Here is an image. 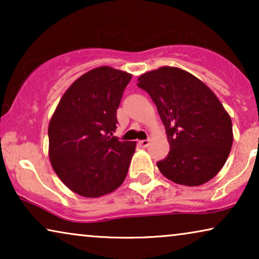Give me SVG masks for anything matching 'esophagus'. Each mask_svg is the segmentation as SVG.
<instances>
[{"label":"esophagus","instance_id":"34e87169","mask_svg":"<svg viewBox=\"0 0 259 259\" xmlns=\"http://www.w3.org/2000/svg\"><path fill=\"white\" fill-rule=\"evenodd\" d=\"M139 145L141 147H147L148 145H150V140L146 139V140H140L139 141Z\"/></svg>","mask_w":259,"mask_h":259}]
</instances>
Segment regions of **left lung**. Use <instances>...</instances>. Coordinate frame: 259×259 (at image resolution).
Returning <instances> with one entry per match:
<instances>
[{"label":"left lung","instance_id":"1","mask_svg":"<svg viewBox=\"0 0 259 259\" xmlns=\"http://www.w3.org/2000/svg\"><path fill=\"white\" fill-rule=\"evenodd\" d=\"M138 81L157 106L171 147L167 157L157 162L159 171L180 185L207 183L231 151L229 113L203 81L177 67H160Z\"/></svg>","mask_w":259,"mask_h":259}]
</instances>
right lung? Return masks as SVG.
I'll return each mask as SVG.
<instances>
[{"label":"right lung","mask_w":259,"mask_h":259,"mask_svg":"<svg viewBox=\"0 0 259 259\" xmlns=\"http://www.w3.org/2000/svg\"><path fill=\"white\" fill-rule=\"evenodd\" d=\"M132 79L104 66L84 73L62 95L48 127L49 158L61 182L82 197L98 198L125 180L136 141H120L116 109Z\"/></svg>","instance_id":"obj_1"}]
</instances>
